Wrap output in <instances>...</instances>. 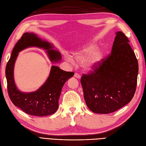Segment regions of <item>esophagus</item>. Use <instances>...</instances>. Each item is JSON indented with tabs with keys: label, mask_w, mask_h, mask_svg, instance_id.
Returning a JSON list of instances; mask_svg holds the SVG:
<instances>
[{
	"label": "esophagus",
	"mask_w": 146,
	"mask_h": 146,
	"mask_svg": "<svg viewBox=\"0 0 146 146\" xmlns=\"http://www.w3.org/2000/svg\"><path fill=\"white\" fill-rule=\"evenodd\" d=\"M74 77L77 78H80V77H81L80 75H79L78 73H75L74 74Z\"/></svg>",
	"instance_id": "1"
}]
</instances>
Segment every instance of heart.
Instances as JSON below:
<instances>
[{"mask_svg": "<svg viewBox=\"0 0 146 146\" xmlns=\"http://www.w3.org/2000/svg\"><path fill=\"white\" fill-rule=\"evenodd\" d=\"M96 48L97 46L95 44H88L80 51L74 53L72 56V58L74 61L78 62L85 59L83 61L85 68L88 70L94 69L101 63L104 56V51L101 49L96 50ZM69 60L71 63H74L72 60Z\"/></svg>", "mask_w": 146, "mask_h": 146, "instance_id": "b5f03b06", "label": "heart"}]
</instances>
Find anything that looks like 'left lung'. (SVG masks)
Returning a JSON list of instances; mask_svg holds the SVG:
<instances>
[{
  "mask_svg": "<svg viewBox=\"0 0 146 146\" xmlns=\"http://www.w3.org/2000/svg\"><path fill=\"white\" fill-rule=\"evenodd\" d=\"M129 42L122 32H116L111 54L102 60L94 72L82 77L84 99L92 112H114L133 98L138 63Z\"/></svg>",
  "mask_w": 146,
  "mask_h": 146,
  "instance_id": "left-lung-1",
  "label": "left lung"
}]
</instances>
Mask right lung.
I'll list each match as a JSON object with an SVG mask.
<instances>
[{
	"label": "right lung",
	"mask_w": 146,
	"mask_h": 146,
	"mask_svg": "<svg viewBox=\"0 0 146 146\" xmlns=\"http://www.w3.org/2000/svg\"><path fill=\"white\" fill-rule=\"evenodd\" d=\"M32 47L46 50L48 58L52 63H57L61 60V54L54 49L52 44L39 38L35 33H25L13 48L6 66L8 95L13 104L25 113L35 116H48L58 110V100L62 88L65 82L73 77L74 73L64 71L58 66H52L46 82L39 89L31 92L19 91L14 79L15 64L19 52Z\"/></svg>",
	"instance_id": "1"
}]
</instances>
